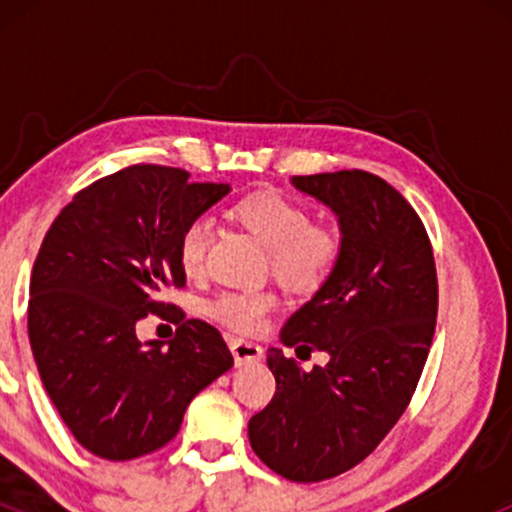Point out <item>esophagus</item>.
I'll return each mask as SVG.
<instances>
[{"label":"esophagus","mask_w":512,"mask_h":512,"mask_svg":"<svg viewBox=\"0 0 512 512\" xmlns=\"http://www.w3.org/2000/svg\"><path fill=\"white\" fill-rule=\"evenodd\" d=\"M231 354L236 358V366H245V363H257L264 358V351L260 344L245 342V339H233Z\"/></svg>","instance_id":"esophagus-1"}]
</instances>
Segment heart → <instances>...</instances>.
<instances>
[{
    "label": "heart",
    "mask_w": 512,
    "mask_h": 512,
    "mask_svg": "<svg viewBox=\"0 0 512 512\" xmlns=\"http://www.w3.org/2000/svg\"><path fill=\"white\" fill-rule=\"evenodd\" d=\"M238 221L272 252V272L291 291L313 293L330 279L342 257V238L330 226L313 223L310 211L293 199L262 192L236 207ZM214 236V221L195 216L182 228L178 260L185 274L204 269L207 250ZM276 298L267 291H226L209 301V315L231 330L260 332L274 310Z\"/></svg>",
    "instance_id": "obj_1"
}]
</instances>
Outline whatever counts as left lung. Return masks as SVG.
<instances>
[{"label":"left lung","mask_w":512,"mask_h":512,"mask_svg":"<svg viewBox=\"0 0 512 512\" xmlns=\"http://www.w3.org/2000/svg\"><path fill=\"white\" fill-rule=\"evenodd\" d=\"M291 185L334 211L342 257L330 279L286 320L296 356L325 351L303 370L267 351L272 402L248 424L255 455L284 479H332L380 445L407 409L431 349L438 279L419 214L366 170L293 175Z\"/></svg>","instance_id":"obj_1"}]
</instances>
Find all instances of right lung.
<instances>
[{"mask_svg": "<svg viewBox=\"0 0 512 512\" xmlns=\"http://www.w3.org/2000/svg\"><path fill=\"white\" fill-rule=\"evenodd\" d=\"M231 192L166 166H129L74 195L31 274L28 339L40 380L74 438L103 460H134L175 438L187 404L233 366L216 327L182 320L168 346L139 342L185 286L182 228Z\"/></svg>", "mask_w": 512, "mask_h": 512, "instance_id": "add662e5", "label": "right lung"}]
</instances>
